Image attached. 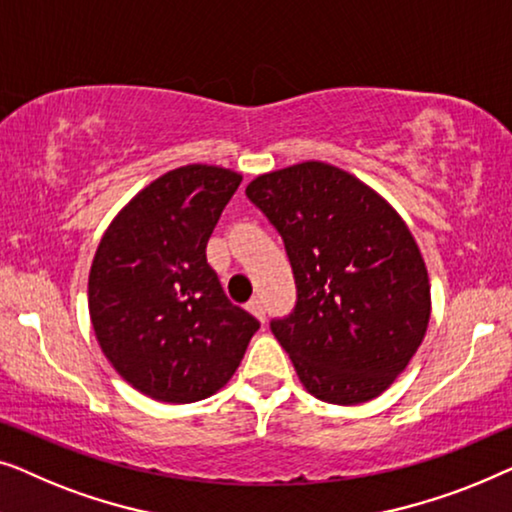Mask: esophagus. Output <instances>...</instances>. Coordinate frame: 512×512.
<instances>
[{
    "label": "esophagus",
    "instance_id": "1",
    "mask_svg": "<svg viewBox=\"0 0 512 512\" xmlns=\"http://www.w3.org/2000/svg\"><path fill=\"white\" fill-rule=\"evenodd\" d=\"M248 311L255 315V318H259L264 322V304L259 299H253V301H248Z\"/></svg>",
    "mask_w": 512,
    "mask_h": 512
}]
</instances>
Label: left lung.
Segmentation results:
<instances>
[{
	"mask_svg": "<svg viewBox=\"0 0 512 512\" xmlns=\"http://www.w3.org/2000/svg\"><path fill=\"white\" fill-rule=\"evenodd\" d=\"M248 199L283 236L297 304L271 331L308 392L355 406L383 394L427 334L429 276L399 213L325 162L257 176Z\"/></svg>",
	"mask_w": 512,
	"mask_h": 512,
	"instance_id": "left-lung-1",
	"label": "left lung"
}]
</instances>
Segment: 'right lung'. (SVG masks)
<instances>
[{
	"label": "right lung",
	"instance_id": "1",
	"mask_svg": "<svg viewBox=\"0 0 512 512\" xmlns=\"http://www.w3.org/2000/svg\"><path fill=\"white\" fill-rule=\"evenodd\" d=\"M241 181L208 164L169 171L115 215L92 259L97 341L113 369L150 399L211 397L259 329L206 262V243Z\"/></svg>",
	"mask_w": 512,
	"mask_h": 512
}]
</instances>
